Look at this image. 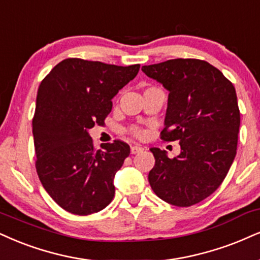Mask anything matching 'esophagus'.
<instances>
[{"label": "esophagus", "mask_w": 260, "mask_h": 260, "mask_svg": "<svg viewBox=\"0 0 260 260\" xmlns=\"http://www.w3.org/2000/svg\"><path fill=\"white\" fill-rule=\"evenodd\" d=\"M131 154H137V153H141L143 150V148L142 147H140V146H133L131 147Z\"/></svg>", "instance_id": "34e87169"}]
</instances>
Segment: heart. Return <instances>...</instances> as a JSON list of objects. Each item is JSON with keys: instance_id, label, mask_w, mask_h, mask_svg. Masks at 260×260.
I'll return each mask as SVG.
<instances>
[{"instance_id": "b5f03b06", "label": "heart", "mask_w": 260, "mask_h": 260, "mask_svg": "<svg viewBox=\"0 0 260 260\" xmlns=\"http://www.w3.org/2000/svg\"><path fill=\"white\" fill-rule=\"evenodd\" d=\"M129 134L131 136L136 137V139H142L145 136V131L140 126H131L129 129Z\"/></svg>"}]
</instances>
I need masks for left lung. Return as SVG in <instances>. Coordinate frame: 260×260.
Here are the masks:
<instances>
[{"label": "left lung", "instance_id": "8db88e82", "mask_svg": "<svg viewBox=\"0 0 260 260\" xmlns=\"http://www.w3.org/2000/svg\"><path fill=\"white\" fill-rule=\"evenodd\" d=\"M169 90L164 142L179 141L181 154L150 148L155 159L148 181L166 203L188 207L222 184L238 149L240 110L233 83L199 59H174L142 66Z\"/></svg>", "mask_w": 260, "mask_h": 260}]
</instances>
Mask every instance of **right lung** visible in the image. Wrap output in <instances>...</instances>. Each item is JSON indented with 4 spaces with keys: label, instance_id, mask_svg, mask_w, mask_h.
I'll return each instance as SVG.
<instances>
[{
    "label": "right lung",
    "instance_id": "obj_1",
    "mask_svg": "<svg viewBox=\"0 0 260 260\" xmlns=\"http://www.w3.org/2000/svg\"><path fill=\"white\" fill-rule=\"evenodd\" d=\"M139 70V63L117 66L69 57L41 82L32 119L35 165L47 193L67 212L88 216L113 200L114 175L130 147L114 140L96 149L88 130L105 124L112 99Z\"/></svg>",
    "mask_w": 260,
    "mask_h": 260
}]
</instances>
